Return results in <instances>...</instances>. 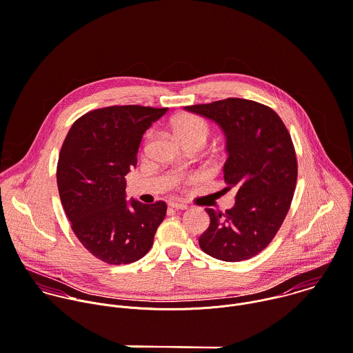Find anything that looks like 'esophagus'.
Instances as JSON below:
<instances>
[{"instance_id": "1", "label": "esophagus", "mask_w": 353, "mask_h": 353, "mask_svg": "<svg viewBox=\"0 0 353 353\" xmlns=\"http://www.w3.org/2000/svg\"><path fill=\"white\" fill-rule=\"evenodd\" d=\"M171 208H174V210H188V205L186 204H183V203H176V201H171L170 204H168Z\"/></svg>"}]
</instances>
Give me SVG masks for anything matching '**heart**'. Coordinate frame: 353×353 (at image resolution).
Masks as SVG:
<instances>
[{
  "label": "heart",
  "mask_w": 353,
  "mask_h": 353,
  "mask_svg": "<svg viewBox=\"0 0 353 353\" xmlns=\"http://www.w3.org/2000/svg\"><path fill=\"white\" fill-rule=\"evenodd\" d=\"M171 128L182 145L188 143H207L210 128L207 123L194 114H181L171 123Z\"/></svg>",
  "instance_id": "b5f03b06"
}]
</instances>
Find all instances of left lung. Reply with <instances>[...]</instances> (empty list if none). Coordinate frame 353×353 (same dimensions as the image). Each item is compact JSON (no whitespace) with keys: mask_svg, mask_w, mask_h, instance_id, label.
I'll return each mask as SVG.
<instances>
[{"mask_svg":"<svg viewBox=\"0 0 353 353\" xmlns=\"http://www.w3.org/2000/svg\"><path fill=\"white\" fill-rule=\"evenodd\" d=\"M185 110L222 130L223 190L236 192L234 205L225 212L205 208L210 226L199 244L221 261L250 259L272 241L288 212L298 174L291 137L276 112L254 101L229 98Z\"/></svg>","mask_w":353,"mask_h":353,"instance_id":"8db88e82","label":"left lung"}]
</instances>
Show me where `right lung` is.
Here are the masks:
<instances>
[{
	"label": "right lung",
	"instance_id": "right-lung-1",
	"mask_svg": "<svg viewBox=\"0 0 353 353\" xmlns=\"http://www.w3.org/2000/svg\"><path fill=\"white\" fill-rule=\"evenodd\" d=\"M167 108L110 106L70 128L59 154L62 205L80 243L106 263H131L148 254L167 211L164 201H127L125 175L137 165L142 137Z\"/></svg>",
	"mask_w": 353,
	"mask_h": 353
}]
</instances>
